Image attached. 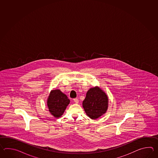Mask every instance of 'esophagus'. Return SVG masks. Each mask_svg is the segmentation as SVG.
<instances>
[{
	"instance_id": "esophagus-1",
	"label": "esophagus",
	"mask_w": 158,
	"mask_h": 158,
	"mask_svg": "<svg viewBox=\"0 0 158 158\" xmlns=\"http://www.w3.org/2000/svg\"><path fill=\"white\" fill-rule=\"evenodd\" d=\"M73 101H74V103H78V102H79L77 98H74V99H73Z\"/></svg>"
}]
</instances>
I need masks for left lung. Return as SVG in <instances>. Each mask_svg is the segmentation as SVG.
<instances>
[{"instance_id": "left-lung-1", "label": "left lung", "mask_w": 158, "mask_h": 158, "mask_svg": "<svg viewBox=\"0 0 158 158\" xmlns=\"http://www.w3.org/2000/svg\"><path fill=\"white\" fill-rule=\"evenodd\" d=\"M82 106L87 116L91 119H97L107 110L108 98L103 91L98 86L87 91Z\"/></svg>"}]
</instances>
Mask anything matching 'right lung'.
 I'll return each instance as SVG.
<instances>
[{
	"label": "right lung",
	"instance_id": "right-lung-1",
	"mask_svg": "<svg viewBox=\"0 0 158 158\" xmlns=\"http://www.w3.org/2000/svg\"><path fill=\"white\" fill-rule=\"evenodd\" d=\"M70 100L60 90L51 91L47 99V104L51 114L55 118H59L64 114Z\"/></svg>",
	"mask_w": 158,
	"mask_h": 158
}]
</instances>
